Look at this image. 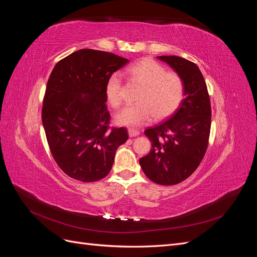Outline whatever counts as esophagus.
<instances>
[{"label": "esophagus", "instance_id": "34e87169", "mask_svg": "<svg viewBox=\"0 0 257 257\" xmlns=\"http://www.w3.org/2000/svg\"><path fill=\"white\" fill-rule=\"evenodd\" d=\"M128 135L130 137H135L139 135V131L135 130V128H128Z\"/></svg>", "mask_w": 257, "mask_h": 257}]
</instances>
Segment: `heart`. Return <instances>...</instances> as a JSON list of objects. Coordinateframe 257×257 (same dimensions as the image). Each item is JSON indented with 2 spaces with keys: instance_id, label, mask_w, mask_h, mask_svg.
<instances>
[{
  "instance_id": "heart-1",
  "label": "heart",
  "mask_w": 257,
  "mask_h": 257,
  "mask_svg": "<svg viewBox=\"0 0 257 257\" xmlns=\"http://www.w3.org/2000/svg\"><path fill=\"white\" fill-rule=\"evenodd\" d=\"M130 82L141 84L137 103L124 107L115 114V122L123 126H141L153 116L165 119L180 106L184 96V82L177 73L166 68L153 59L145 58L126 68ZM105 97L111 107L118 108L123 100L122 81L116 74L108 77L105 84Z\"/></svg>"
}]
</instances>
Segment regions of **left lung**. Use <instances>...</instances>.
Wrapping results in <instances>:
<instances>
[{
	"instance_id": "left-lung-1",
	"label": "left lung",
	"mask_w": 257,
	"mask_h": 257,
	"mask_svg": "<svg viewBox=\"0 0 257 257\" xmlns=\"http://www.w3.org/2000/svg\"><path fill=\"white\" fill-rule=\"evenodd\" d=\"M158 59L181 77L185 97L166 121L145 131L151 150L139 164L151 181L174 185L189 178L203 161L211 127V106L204 76L195 63L177 56Z\"/></svg>"
}]
</instances>
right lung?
I'll list each match as a JSON object with an SVG mask.
<instances>
[{"mask_svg": "<svg viewBox=\"0 0 257 257\" xmlns=\"http://www.w3.org/2000/svg\"><path fill=\"white\" fill-rule=\"evenodd\" d=\"M128 62L113 53L80 49L53 67L42 121L54 161L75 180L94 182L109 174L127 128L109 127L105 84Z\"/></svg>", "mask_w": 257, "mask_h": 257, "instance_id": "right-lung-1", "label": "right lung"}]
</instances>
